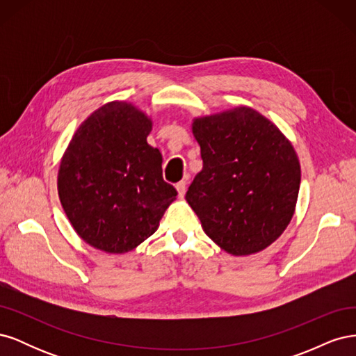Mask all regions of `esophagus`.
Listing matches in <instances>:
<instances>
[{
  "instance_id": "esophagus-1",
  "label": "esophagus",
  "mask_w": 356,
  "mask_h": 356,
  "mask_svg": "<svg viewBox=\"0 0 356 356\" xmlns=\"http://www.w3.org/2000/svg\"><path fill=\"white\" fill-rule=\"evenodd\" d=\"M186 190H187V184H186V182H184V181L178 182V184H177V191H178V197H179V199L184 197Z\"/></svg>"
}]
</instances>
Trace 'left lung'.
Wrapping results in <instances>:
<instances>
[{
	"label": "left lung",
	"mask_w": 356,
	"mask_h": 356,
	"mask_svg": "<svg viewBox=\"0 0 356 356\" xmlns=\"http://www.w3.org/2000/svg\"><path fill=\"white\" fill-rule=\"evenodd\" d=\"M203 168L186 200L221 250L252 255L279 239L296 212L300 160L289 139L251 106L195 117Z\"/></svg>",
	"instance_id": "left-lung-1"
}]
</instances>
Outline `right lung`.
I'll return each mask as SVG.
<instances>
[{
    "label": "right lung",
    "mask_w": 356,
    "mask_h": 356,
    "mask_svg": "<svg viewBox=\"0 0 356 356\" xmlns=\"http://www.w3.org/2000/svg\"><path fill=\"white\" fill-rule=\"evenodd\" d=\"M153 118L132 102L111 101L74 132L58 170V195L72 229L106 254H126L157 229L177 190L161 177L147 143Z\"/></svg>",
    "instance_id": "obj_1"
}]
</instances>
